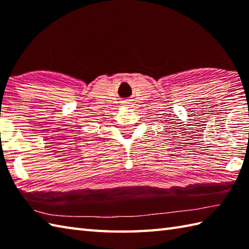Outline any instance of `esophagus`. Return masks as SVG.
Segmentation results:
<instances>
[{
    "label": "esophagus",
    "mask_w": 249,
    "mask_h": 249,
    "mask_svg": "<svg viewBox=\"0 0 249 249\" xmlns=\"http://www.w3.org/2000/svg\"><path fill=\"white\" fill-rule=\"evenodd\" d=\"M131 103H133V102H131V99H124L123 102H122V105L125 106V107H128V106L133 105Z\"/></svg>",
    "instance_id": "1"
}]
</instances>
